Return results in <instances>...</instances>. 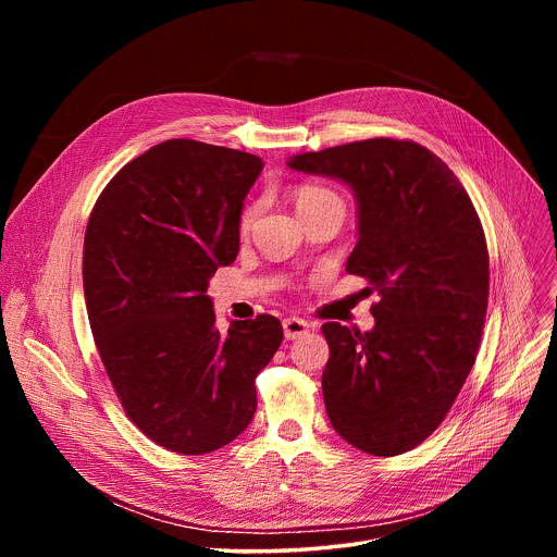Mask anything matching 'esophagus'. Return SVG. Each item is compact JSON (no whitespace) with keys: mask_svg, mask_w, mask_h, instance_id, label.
<instances>
[{"mask_svg":"<svg viewBox=\"0 0 557 557\" xmlns=\"http://www.w3.org/2000/svg\"><path fill=\"white\" fill-rule=\"evenodd\" d=\"M282 326H284V337L286 339L304 337L310 331V324L306 320H299V317H286V320L282 322Z\"/></svg>","mask_w":557,"mask_h":557,"instance_id":"obj_1","label":"esophagus"}]
</instances>
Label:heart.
Listing matches in <instances>:
<instances>
[{
	"instance_id": "1",
	"label": "heart",
	"mask_w": 557,
	"mask_h": 557,
	"mask_svg": "<svg viewBox=\"0 0 557 557\" xmlns=\"http://www.w3.org/2000/svg\"><path fill=\"white\" fill-rule=\"evenodd\" d=\"M293 198H295L297 211L301 213V211H306V209H310V207H314V205L333 200V198H337V196H335L331 189H326V187L312 185V183H304V185H299V187L293 191ZM258 213H260V202H258V200L245 205V209L240 211V220H237V228H240L243 235L251 231V226H253Z\"/></svg>"
}]
</instances>
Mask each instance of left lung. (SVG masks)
<instances>
[{"mask_svg":"<svg viewBox=\"0 0 557 557\" xmlns=\"http://www.w3.org/2000/svg\"><path fill=\"white\" fill-rule=\"evenodd\" d=\"M288 168L352 187L359 240L346 271L379 295L370 333L322 326L329 419L366 454L410 451L443 423L479 355L490 299L481 218L456 174L414 140L306 151Z\"/></svg>","mask_w":557,"mask_h":557,"instance_id":"obj_1","label":"left lung"}]
</instances>
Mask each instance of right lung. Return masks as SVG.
Instances as JSON below:
<instances>
[{
	"mask_svg": "<svg viewBox=\"0 0 557 557\" xmlns=\"http://www.w3.org/2000/svg\"><path fill=\"white\" fill-rule=\"evenodd\" d=\"M260 156L191 138L158 143L101 191L84 240V293L103 368L127 419L185 456L251 423L256 376L282 344L273 314L220 333L209 277L240 247Z\"/></svg>",
	"mask_w": 557,
	"mask_h": 557,
	"instance_id": "add662e5",
	"label": "right lung"
}]
</instances>
